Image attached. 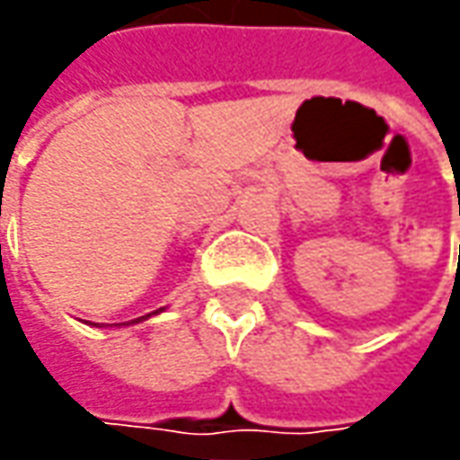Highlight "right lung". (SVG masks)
<instances>
[{
  "label": "right lung",
  "mask_w": 460,
  "mask_h": 460,
  "mask_svg": "<svg viewBox=\"0 0 460 460\" xmlns=\"http://www.w3.org/2000/svg\"><path fill=\"white\" fill-rule=\"evenodd\" d=\"M151 314H146V317H137V320H130V323H119V325H135V323H143V320H148ZM97 325V323H94Z\"/></svg>",
  "instance_id": "1"
}]
</instances>
